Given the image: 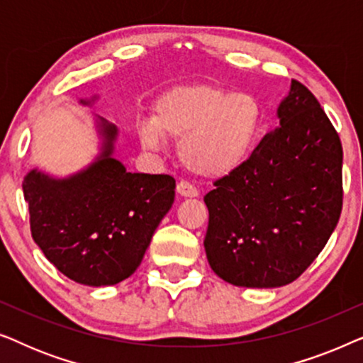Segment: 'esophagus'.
<instances>
[{
  "label": "esophagus",
  "instance_id": "esophagus-1",
  "mask_svg": "<svg viewBox=\"0 0 363 363\" xmlns=\"http://www.w3.org/2000/svg\"><path fill=\"white\" fill-rule=\"evenodd\" d=\"M177 193L180 196H185V198H195V196H198V190L191 185V183H188V182H180V183H178V185H177Z\"/></svg>",
  "mask_w": 363,
  "mask_h": 363
}]
</instances>
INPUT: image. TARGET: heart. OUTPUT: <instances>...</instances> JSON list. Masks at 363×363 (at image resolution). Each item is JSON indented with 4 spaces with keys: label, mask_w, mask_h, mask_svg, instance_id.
<instances>
[{
    "label": "heart",
    "mask_w": 363,
    "mask_h": 363,
    "mask_svg": "<svg viewBox=\"0 0 363 363\" xmlns=\"http://www.w3.org/2000/svg\"><path fill=\"white\" fill-rule=\"evenodd\" d=\"M264 112L255 96L211 84L175 87L158 99L153 117L138 123L143 148L157 152L167 138L180 140L188 170L206 178L236 172L259 142Z\"/></svg>",
    "instance_id": "b5f03b06"
}]
</instances>
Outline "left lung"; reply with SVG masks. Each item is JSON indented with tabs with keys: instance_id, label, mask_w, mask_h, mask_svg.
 Listing matches in <instances>:
<instances>
[{
	"instance_id": "obj_1",
	"label": "left lung",
	"mask_w": 363,
	"mask_h": 363,
	"mask_svg": "<svg viewBox=\"0 0 363 363\" xmlns=\"http://www.w3.org/2000/svg\"><path fill=\"white\" fill-rule=\"evenodd\" d=\"M236 172L206 193L205 251L223 281L281 287L296 281L329 241L342 211V143L329 117L299 81Z\"/></svg>"
}]
</instances>
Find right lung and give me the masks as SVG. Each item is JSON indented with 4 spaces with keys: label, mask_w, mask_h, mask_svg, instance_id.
<instances>
[{
    "label": "right lung",
    "mask_w": 363,
    "mask_h": 363,
    "mask_svg": "<svg viewBox=\"0 0 363 363\" xmlns=\"http://www.w3.org/2000/svg\"><path fill=\"white\" fill-rule=\"evenodd\" d=\"M97 127L101 155L87 168L67 178L31 170L23 182L33 240L64 276L94 287L135 272L175 200V178L127 172L112 157L117 127L102 117Z\"/></svg>",
    "instance_id": "add662e5"
}]
</instances>
